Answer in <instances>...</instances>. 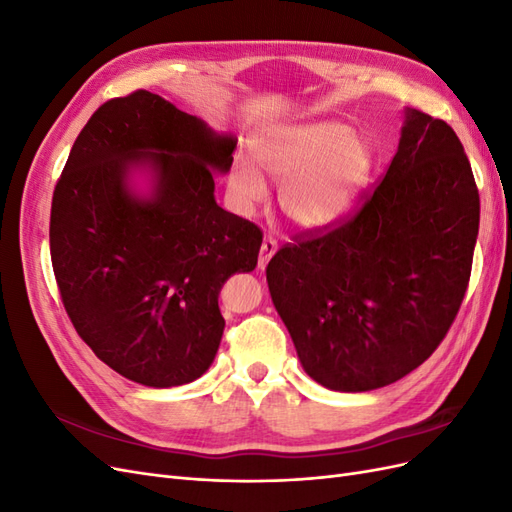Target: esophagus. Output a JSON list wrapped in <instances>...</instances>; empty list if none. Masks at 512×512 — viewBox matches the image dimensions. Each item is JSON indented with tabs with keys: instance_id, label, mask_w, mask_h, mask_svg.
<instances>
[{
	"instance_id": "1",
	"label": "esophagus",
	"mask_w": 512,
	"mask_h": 512,
	"mask_svg": "<svg viewBox=\"0 0 512 512\" xmlns=\"http://www.w3.org/2000/svg\"><path fill=\"white\" fill-rule=\"evenodd\" d=\"M277 252V241L273 237H265V241H262L260 245V256H258V267L265 269L269 265L271 256Z\"/></svg>"
}]
</instances>
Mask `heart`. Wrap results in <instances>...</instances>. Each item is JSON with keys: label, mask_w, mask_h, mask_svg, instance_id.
Segmentation results:
<instances>
[{"label": "heart", "mask_w": 512, "mask_h": 512, "mask_svg": "<svg viewBox=\"0 0 512 512\" xmlns=\"http://www.w3.org/2000/svg\"><path fill=\"white\" fill-rule=\"evenodd\" d=\"M256 163L239 156L230 173V190L243 211L269 196L259 170L282 183L280 205L303 228L327 226L354 205L371 175L374 151L346 123L314 121L275 132L256 151Z\"/></svg>", "instance_id": "b5f03b06"}]
</instances>
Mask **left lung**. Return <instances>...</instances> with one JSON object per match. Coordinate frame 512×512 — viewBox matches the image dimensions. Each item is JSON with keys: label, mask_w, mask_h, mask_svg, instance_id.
<instances>
[{"label": "left lung", "mask_w": 512, "mask_h": 512, "mask_svg": "<svg viewBox=\"0 0 512 512\" xmlns=\"http://www.w3.org/2000/svg\"><path fill=\"white\" fill-rule=\"evenodd\" d=\"M480 200L455 130L408 111L382 179L305 228L267 267L303 369L333 391L380 389L433 354L466 297Z\"/></svg>", "instance_id": "1"}]
</instances>
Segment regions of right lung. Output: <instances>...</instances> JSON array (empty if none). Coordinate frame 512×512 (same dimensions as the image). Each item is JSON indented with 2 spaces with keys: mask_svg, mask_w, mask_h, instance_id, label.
<instances>
[{
  "mask_svg": "<svg viewBox=\"0 0 512 512\" xmlns=\"http://www.w3.org/2000/svg\"><path fill=\"white\" fill-rule=\"evenodd\" d=\"M235 147L147 89L104 102L72 145L51 205L53 273L76 333L128 380L188 384L215 359L220 288L254 271L262 243L213 198L211 168L226 173ZM145 159L147 201L125 183Z\"/></svg>",
  "mask_w": 512,
  "mask_h": 512,
  "instance_id": "1",
  "label": "right lung"
}]
</instances>
